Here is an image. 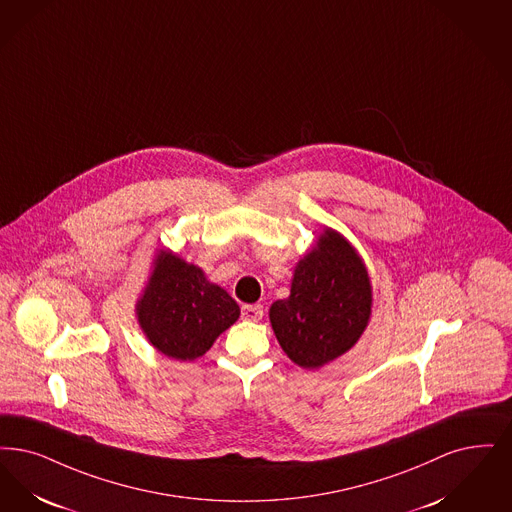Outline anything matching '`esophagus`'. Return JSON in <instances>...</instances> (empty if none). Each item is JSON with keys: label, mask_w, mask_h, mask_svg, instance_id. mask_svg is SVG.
Instances as JSON below:
<instances>
[{"label": "esophagus", "mask_w": 512, "mask_h": 512, "mask_svg": "<svg viewBox=\"0 0 512 512\" xmlns=\"http://www.w3.org/2000/svg\"><path fill=\"white\" fill-rule=\"evenodd\" d=\"M263 305H246L242 307V316L251 322H259L263 318Z\"/></svg>", "instance_id": "esophagus-1"}]
</instances>
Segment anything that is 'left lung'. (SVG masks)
I'll use <instances>...</instances> for the list:
<instances>
[{
  "label": "left lung",
  "instance_id": "1",
  "mask_svg": "<svg viewBox=\"0 0 512 512\" xmlns=\"http://www.w3.org/2000/svg\"><path fill=\"white\" fill-rule=\"evenodd\" d=\"M268 316L280 347L301 368H322L354 347L371 316V282L347 238L326 228L295 266L289 297L272 303Z\"/></svg>",
  "mask_w": 512,
  "mask_h": 512
}]
</instances>
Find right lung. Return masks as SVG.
Listing matches in <instances>:
<instances>
[{"mask_svg": "<svg viewBox=\"0 0 512 512\" xmlns=\"http://www.w3.org/2000/svg\"><path fill=\"white\" fill-rule=\"evenodd\" d=\"M137 320L150 345L167 358L190 362L240 318L238 303L205 278L200 266L160 249L137 301Z\"/></svg>", "mask_w": 512, "mask_h": 512, "instance_id": "1", "label": "right lung"}]
</instances>
